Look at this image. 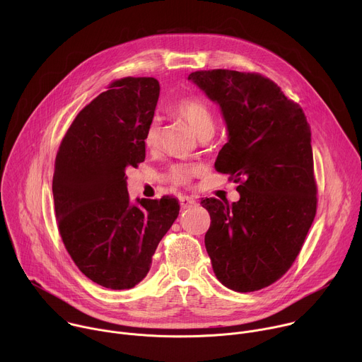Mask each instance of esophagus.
<instances>
[{"label":"esophagus","mask_w":362,"mask_h":362,"mask_svg":"<svg viewBox=\"0 0 362 362\" xmlns=\"http://www.w3.org/2000/svg\"><path fill=\"white\" fill-rule=\"evenodd\" d=\"M179 200H180V206H182V209H186V208H190V206H193V204H196V200L193 199V197H190V196H180L179 197Z\"/></svg>","instance_id":"obj_1"}]
</instances>
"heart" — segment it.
<instances>
[{
	"label": "heart",
	"mask_w": 362,
	"mask_h": 362,
	"mask_svg": "<svg viewBox=\"0 0 362 362\" xmlns=\"http://www.w3.org/2000/svg\"><path fill=\"white\" fill-rule=\"evenodd\" d=\"M173 112L185 119L199 137L214 134L216 120L212 109L197 97H183L173 106ZM160 124L158 119H153L144 134V146L147 148L156 147L159 141ZM199 172V168L187 163H176L169 169L168 177L175 185H187L190 177Z\"/></svg>",
	"instance_id": "obj_1"
}]
</instances>
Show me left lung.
<instances>
[{
  "mask_svg": "<svg viewBox=\"0 0 362 362\" xmlns=\"http://www.w3.org/2000/svg\"><path fill=\"white\" fill-rule=\"evenodd\" d=\"M187 78L221 106L229 136L215 168L240 194L232 204L200 202L211 215L206 250L226 288L259 291L292 267L317 214L311 127L262 74L218 69Z\"/></svg>",
  "mask_w": 362,
  "mask_h": 362,
  "instance_id": "1",
  "label": "left lung"
}]
</instances>
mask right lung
Returning a JSON list of instances; mask_svg holds the SVG:
<instances>
[{"label":"right lung","instance_id":"obj_1","mask_svg":"<svg viewBox=\"0 0 362 362\" xmlns=\"http://www.w3.org/2000/svg\"><path fill=\"white\" fill-rule=\"evenodd\" d=\"M74 119L56 158L54 209L63 243L77 268L109 289H130L148 272L159 242L179 215L176 197L132 204L126 168L144 160V134L160 86L124 77Z\"/></svg>","mask_w":362,"mask_h":362}]
</instances>
